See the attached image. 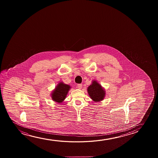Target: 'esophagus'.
<instances>
[{
	"instance_id": "1",
	"label": "esophagus",
	"mask_w": 158,
	"mask_h": 158,
	"mask_svg": "<svg viewBox=\"0 0 158 158\" xmlns=\"http://www.w3.org/2000/svg\"><path fill=\"white\" fill-rule=\"evenodd\" d=\"M82 85L81 84L77 85V87H78V89H81L82 88Z\"/></svg>"
}]
</instances>
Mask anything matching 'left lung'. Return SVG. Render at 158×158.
<instances>
[{
    "mask_svg": "<svg viewBox=\"0 0 158 158\" xmlns=\"http://www.w3.org/2000/svg\"><path fill=\"white\" fill-rule=\"evenodd\" d=\"M88 93L91 99L95 102H100L104 99L105 92L102 86L96 81H94L88 87Z\"/></svg>",
    "mask_w": 158,
    "mask_h": 158,
    "instance_id": "8db88e82",
    "label": "left lung"
}]
</instances>
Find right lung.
Here are the masks:
<instances>
[{"mask_svg": "<svg viewBox=\"0 0 158 158\" xmlns=\"http://www.w3.org/2000/svg\"><path fill=\"white\" fill-rule=\"evenodd\" d=\"M69 89L70 86L69 85L65 84L63 82L59 83L52 93V99L54 102H61L65 99Z\"/></svg>", "mask_w": 158, "mask_h": 158, "instance_id": "1", "label": "right lung"}]
</instances>
